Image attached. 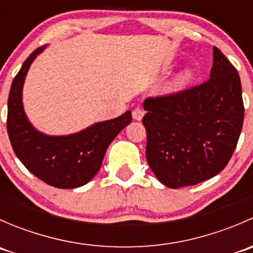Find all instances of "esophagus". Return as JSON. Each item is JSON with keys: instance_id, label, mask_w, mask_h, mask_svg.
I'll return each mask as SVG.
<instances>
[{"instance_id": "1", "label": "esophagus", "mask_w": 253, "mask_h": 253, "mask_svg": "<svg viewBox=\"0 0 253 253\" xmlns=\"http://www.w3.org/2000/svg\"><path fill=\"white\" fill-rule=\"evenodd\" d=\"M143 115H144V110H143L142 108H136L133 111H132V116H133V119L137 120V121L142 120Z\"/></svg>"}]
</instances>
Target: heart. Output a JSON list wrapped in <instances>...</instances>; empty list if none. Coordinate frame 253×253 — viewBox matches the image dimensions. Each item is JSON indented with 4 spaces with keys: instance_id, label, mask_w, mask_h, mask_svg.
Masks as SVG:
<instances>
[{
    "instance_id": "1",
    "label": "heart",
    "mask_w": 253,
    "mask_h": 253,
    "mask_svg": "<svg viewBox=\"0 0 253 253\" xmlns=\"http://www.w3.org/2000/svg\"><path fill=\"white\" fill-rule=\"evenodd\" d=\"M191 77H192V75H191L190 72L182 73V75L178 76V77L176 78V81L174 82V84H172V88H174V89L183 88V86H185L186 84H187L188 82L191 81Z\"/></svg>"
}]
</instances>
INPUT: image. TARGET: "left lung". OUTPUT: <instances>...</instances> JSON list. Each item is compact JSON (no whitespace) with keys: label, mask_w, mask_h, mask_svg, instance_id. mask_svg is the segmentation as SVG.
Returning a JSON list of instances; mask_svg holds the SVG:
<instances>
[{"label":"left lung","mask_w":253,"mask_h":253,"mask_svg":"<svg viewBox=\"0 0 253 253\" xmlns=\"http://www.w3.org/2000/svg\"><path fill=\"white\" fill-rule=\"evenodd\" d=\"M143 106L145 157L163 185H197L228 165L245 108L239 73L218 47L213 48L211 78L175 93L149 96Z\"/></svg>","instance_id":"obj_1"}]
</instances>
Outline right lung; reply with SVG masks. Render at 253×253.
Segmentation results:
<instances>
[{
	"instance_id": "1",
	"label": "right lung",
	"mask_w": 253,
	"mask_h": 253,
	"mask_svg": "<svg viewBox=\"0 0 253 253\" xmlns=\"http://www.w3.org/2000/svg\"><path fill=\"white\" fill-rule=\"evenodd\" d=\"M42 50L44 47H38L33 51L13 79L8 96L7 132L18 159L33 175L53 187H81L99 171L106 149L132 121V114L126 111L71 136L51 137L38 132L23 111L22 88L33 60Z\"/></svg>"
}]
</instances>
